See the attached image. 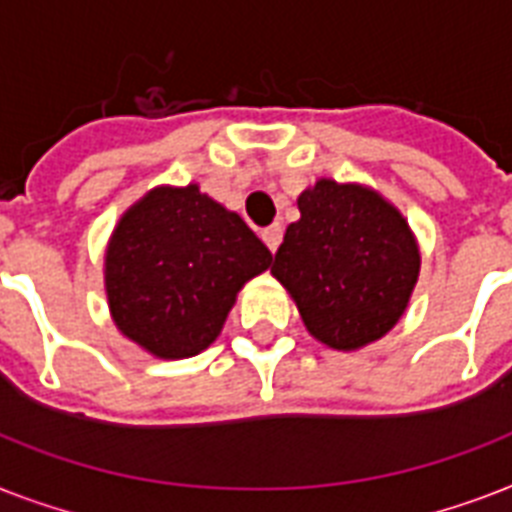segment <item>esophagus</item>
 I'll use <instances>...</instances> for the list:
<instances>
[{"label": "esophagus", "mask_w": 512, "mask_h": 512, "mask_svg": "<svg viewBox=\"0 0 512 512\" xmlns=\"http://www.w3.org/2000/svg\"><path fill=\"white\" fill-rule=\"evenodd\" d=\"M260 236H263L265 247L271 249V252H276L281 244V236H284V228H281L279 223H273V225H268V228H263V233H260Z\"/></svg>", "instance_id": "34e87169"}]
</instances>
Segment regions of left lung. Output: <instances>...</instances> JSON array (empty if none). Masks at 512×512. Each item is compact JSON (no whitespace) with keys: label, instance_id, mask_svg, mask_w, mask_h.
Listing matches in <instances>:
<instances>
[{"label":"left lung","instance_id":"left-lung-1","mask_svg":"<svg viewBox=\"0 0 512 512\" xmlns=\"http://www.w3.org/2000/svg\"><path fill=\"white\" fill-rule=\"evenodd\" d=\"M271 273L295 297L305 327L329 348L380 340L406 311L420 252L396 207L361 185L319 183L300 193Z\"/></svg>","mask_w":512,"mask_h":512}]
</instances>
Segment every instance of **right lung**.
<instances>
[{
	"mask_svg": "<svg viewBox=\"0 0 512 512\" xmlns=\"http://www.w3.org/2000/svg\"><path fill=\"white\" fill-rule=\"evenodd\" d=\"M271 260L249 225L199 185L156 188L111 236L108 305L116 327L154 356H196L220 335L244 281Z\"/></svg>",
	"mask_w": 512,
	"mask_h": 512,
	"instance_id": "add662e5",
	"label": "right lung"
}]
</instances>
